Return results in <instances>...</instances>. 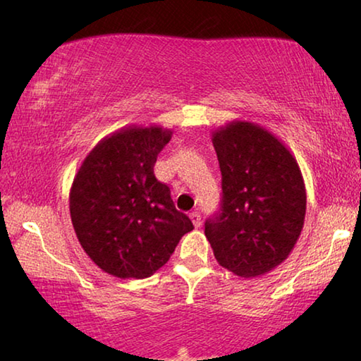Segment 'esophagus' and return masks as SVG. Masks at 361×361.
Segmentation results:
<instances>
[{
	"mask_svg": "<svg viewBox=\"0 0 361 361\" xmlns=\"http://www.w3.org/2000/svg\"><path fill=\"white\" fill-rule=\"evenodd\" d=\"M189 218H191V221H192V224H194V228H199V226L202 224V219H200V215H199L197 212L189 213Z\"/></svg>",
	"mask_w": 361,
	"mask_h": 361,
	"instance_id": "1",
	"label": "esophagus"
}]
</instances>
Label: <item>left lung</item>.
Listing matches in <instances>:
<instances>
[{"label": "left lung", "instance_id": "1", "mask_svg": "<svg viewBox=\"0 0 361 361\" xmlns=\"http://www.w3.org/2000/svg\"><path fill=\"white\" fill-rule=\"evenodd\" d=\"M223 176L221 213L205 235L219 266L243 279L264 276L288 258L305 218L296 157L272 132L231 121L212 132Z\"/></svg>", "mask_w": 361, "mask_h": 361}]
</instances>
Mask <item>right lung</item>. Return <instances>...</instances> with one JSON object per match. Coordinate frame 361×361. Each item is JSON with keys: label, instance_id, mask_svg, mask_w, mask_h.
Here are the masks:
<instances>
[{"label": "right lung", "instance_id": "1", "mask_svg": "<svg viewBox=\"0 0 361 361\" xmlns=\"http://www.w3.org/2000/svg\"><path fill=\"white\" fill-rule=\"evenodd\" d=\"M173 135L162 126H127L97 143L70 189L76 237L103 272L146 279L194 226L154 176L157 154Z\"/></svg>", "mask_w": 361, "mask_h": 361}]
</instances>
